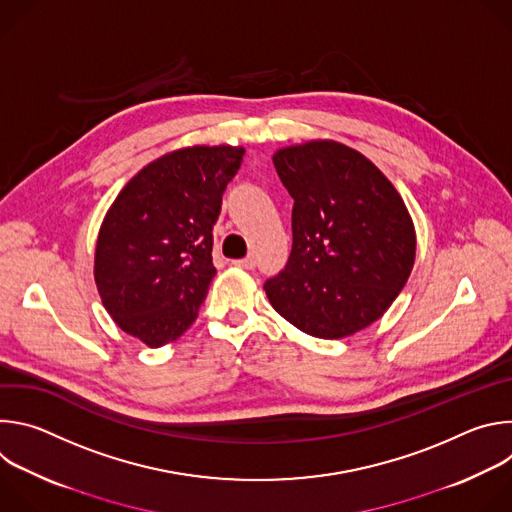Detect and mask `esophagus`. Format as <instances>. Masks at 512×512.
Returning a JSON list of instances; mask_svg holds the SVG:
<instances>
[{"label": "esophagus", "instance_id": "obj_1", "mask_svg": "<svg viewBox=\"0 0 512 512\" xmlns=\"http://www.w3.org/2000/svg\"><path fill=\"white\" fill-rule=\"evenodd\" d=\"M233 265L243 267V269H253V267H255V257H253V255H247L245 259H237V261H233Z\"/></svg>", "mask_w": 512, "mask_h": 512}]
</instances>
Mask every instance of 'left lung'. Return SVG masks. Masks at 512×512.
<instances>
[{
  "instance_id": "1",
  "label": "left lung",
  "mask_w": 512,
  "mask_h": 512,
  "mask_svg": "<svg viewBox=\"0 0 512 512\" xmlns=\"http://www.w3.org/2000/svg\"><path fill=\"white\" fill-rule=\"evenodd\" d=\"M273 166L294 198L291 255L267 279L269 304L302 332L336 340L379 320L415 263V227L389 178L332 139L277 150Z\"/></svg>"
}]
</instances>
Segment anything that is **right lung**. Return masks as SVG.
I'll use <instances>...</instances> for the list:
<instances>
[{
  "label": "right lung",
  "mask_w": 512,
  "mask_h": 512,
  "mask_svg": "<svg viewBox=\"0 0 512 512\" xmlns=\"http://www.w3.org/2000/svg\"><path fill=\"white\" fill-rule=\"evenodd\" d=\"M245 148L192 145L141 168L107 210L95 283L115 324L150 348L196 320L216 273L212 227Z\"/></svg>",
  "instance_id": "add662e5"
}]
</instances>
